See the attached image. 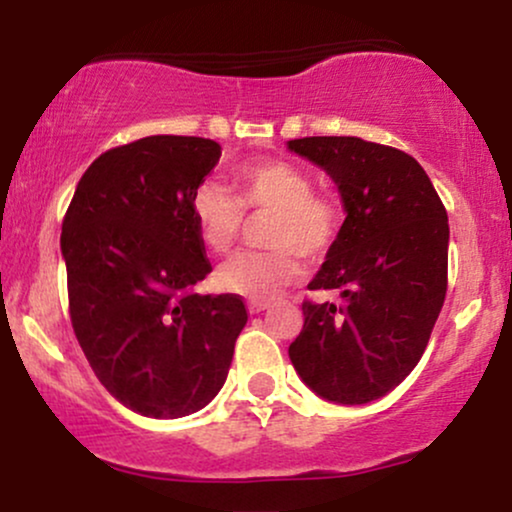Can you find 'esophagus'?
Wrapping results in <instances>:
<instances>
[{"mask_svg": "<svg viewBox=\"0 0 512 512\" xmlns=\"http://www.w3.org/2000/svg\"><path fill=\"white\" fill-rule=\"evenodd\" d=\"M248 308H250L252 315H255V313H264V310L269 308V303H267V301H252V303L248 305Z\"/></svg>", "mask_w": 512, "mask_h": 512, "instance_id": "34e87169", "label": "esophagus"}]
</instances>
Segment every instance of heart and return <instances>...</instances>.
Returning <instances> with one entry per match:
<instances>
[{"mask_svg":"<svg viewBox=\"0 0 512 512\" xmlns=\"http://www.w3.org/2000/svg\"><path fill=\"white\" fill-rule=\"evenodd\" d=\"M233 185L236 197L216 182L199 185L190 202L192 219L209 250L226 252L243 231V208L269 214L264 243L274 250L231 257L214 281L226 293L272 301L301 274L296 255L308 262L330 255L344 228V204L327 192H315L310 173L281 158L243 163L233 173Z\"/></svg>","mask_w":512,"mask_h":512,"instance_id":"b5f03b06","label":"heart"}]
</instances>
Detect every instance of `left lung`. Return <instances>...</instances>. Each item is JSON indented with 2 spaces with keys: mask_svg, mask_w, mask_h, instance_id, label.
<instances>
[{
  "mask_svg": "<svg viewBox=\"0 0 512 512\" xmlns=\"http://www.w3.org/2000/svg\"><path fill=\"white\" fill-rule=\"evenodd\" d=\"M327 170L346 209L344 228L303 303L293 368L320 397L366 404L402 383L424 356L448 291V211L426 170L395 146L358 137L291 139Z\"/></svg>",
  "mask_w": 512,
  "mask_h": 512,
  "instance_id": "obj_1",
  "label": "left lung"
}]
</instances>
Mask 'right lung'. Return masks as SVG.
Wrapping results in <instances>:
<instances>
[{"instance_id": "1", "label": "right lung", "mask_w": 512, "mask_h": 512, "mask_svg": "<svg viewBox=\"0 0 512 512\" xmlns=\"http://www.w3.org/2000/svg\"><path fill=\"white\" fill-rule=\"evenodd\" d=\"M219 156L211 139L175 134L115 146L81 175L62 221L79 346L105 390L151 419L207 407L248 322L236 293L192 291L211 264L190 202Z\"/></svg>"}]
</instances>
